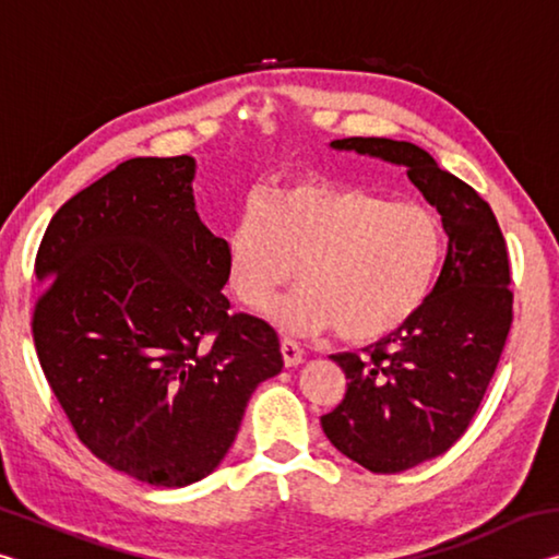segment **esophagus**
Returning <instances> with one entry per match:
<instances>
[{
	"mask_svg": "<svg viewBox=\"0 0 559 559\" xmlns=\"http://www.w3.org/2000/svg\"><path fill=\"white\" fill-rule=\"evenodd\" d=\"M281 353H283V362H286V367H298L302 362V347L296 343V340L283 337Z\"/></svg>",
	"mask_w": 559,
	"mask_h": 559,
	"instance_id": "esophagus-1",
	"label": "esophagus"
}]
</instances>
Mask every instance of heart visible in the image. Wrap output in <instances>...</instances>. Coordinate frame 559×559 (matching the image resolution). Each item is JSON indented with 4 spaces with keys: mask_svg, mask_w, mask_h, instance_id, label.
Returning a JSON list of instances; mask_svg holds the SVG:
<instances>
[{
    "mask_svg": "<svg viewBox=\"0 0 559 559\" xmlns=\"http://www.w3.org/2000/svg\"><path fill=\"white\" fill-rule=\"evenodd\" d=\"M447 234L421 204L365 189L302 182L246 206L226 236L229 286L263 306L296 273L302 281L269 308L293 333L337 325L349 343L396 333L419 313L441 269Z\"/></svg>",
    "mask_w": 559,
    "mask_h": 559,
    "instance_id": "obj_1",
    "label": "heart"
}]
</instances>
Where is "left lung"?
Wrapping results in <instances>:
<instances>
[{"label": "left lung", "instance_id": "8db88e82", "mask_svg": "<svg viewBox=\"0 0 559 559\" xmlns=\"http://www.w3.org/2000/svg\"><path fill=\"white\" fill-rule=\"evenodd\" d=\"M330 147L406 167L449 236L447 261L419 313L365 355H333L347 392L320 416L347 459L372 473H400L449 451L484 402L513 323L508 249L488 202L427 150L390 138H345Z\"/></svg>", "mask_w": 559, "mask_h": 559}]
</instances>
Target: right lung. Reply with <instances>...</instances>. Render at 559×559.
<instances>
[{
	"instance_id": "add662e5",
	"label": "right lung",
	"mask_w": 559,
	"mask_h": 559,
	"mask_svg": "<svg viewBox=\"0 0 559 559\" xmlns=\"http://www.w3.org/2000/svg\"><path fill=\"white\" fill-rule=\"evenodd\" d=\"M194 167L126 159L53 214L34 263L36 355L73 431L163 488L219 466L249 396L283 367L276 330L229 313L226 241L194 210Z\"/></svg>"
}]
</instances>
